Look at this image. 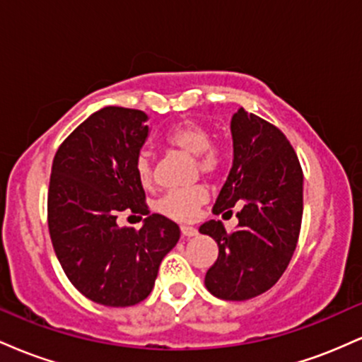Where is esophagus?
Masks as SVG:
<instances>
[{
	"label": "esophagus",
	"instance_id": "esophagus-1",
	"mask_svg": "<svg viewBox=\"0 0 362 362\" xmlns=\"http://www.w3.org/2000/svg\"><path fill=\"white\" fill-rule=\"evenodd\" d=\"M180 230H182V235L187 236V238H192V236L199 233L197 228H194V226H182Z\"/></svg>",
	"mask_w": 362,
	"mask_h": 362
}]
</instances>
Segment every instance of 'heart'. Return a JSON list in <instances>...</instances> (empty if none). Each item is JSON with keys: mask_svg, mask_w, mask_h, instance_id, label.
Masks as SVG:
<instances>
[{"mask_svg": "<svg viewBox=\"0 0 362 362\" xmlns=\"http://www.w3.org/2000/svg\"><path fill=\"white\" fill-rule=\"evenodd\" d=\"M209 129L197 122H184L170 129L167 143L178 151L189 156H195V165L199 172L206 177H214L221 172L224 165V153L221 148L211 144ZM136 175L143 187H151L155 182V167L153 158L148 151H141L136 156ZM209 199L206 187L195 185L192 189L175 190L168 192L158 204V209L167 218L175 221H190L195 218L201 206H204Z\"/></svg>", "mask_w": 362, "mask_h": 362, "instance_id": "1", "label": "heart"}]
</instances>
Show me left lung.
Instances as JSON below:
<instances>
[{
	"mask_svg": "<svg viewBox=\"0 0 362 362\" xmlns=\"http://www.w3.org/2000/svg\"><path fill=\"white\" fill-rule=\"evenodd\" d=\"M233 167L213 207L236 213L238 226L228 233L221 221L199 228L219 247L206 272L211 294L245 301L271 289L296 250L303 218V170L286 136L259 115L238 109L231 117Z\"/></svg>",
	"mask_w": 362,
	"mask_h": 362,
	"instance_id": "8db88e82",
	"label": "left lung"
}]
</instances>
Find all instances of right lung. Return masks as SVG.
Returning a JSON list of instances; mask_svg holds the SVG:
<instances>
[{
	"label": "right lung",
	"instance_id": "1",
	"mask_svg": "<svg viewBox=\"0 0 362 362\" xmlns=\"http://www.w3.org/2000/svg\"><path fill=\"white\" fill-rule=\"evenodd\" d=\"M143 110L103 107L68 136L52 161L47 223L62 271L83 296L105 306L146 300L180 228L149 214L136 156L149 134ZM122 210L148 215L141 230L119 228Z\"/></svg>",
	"mask_w": 362,
	"mask_h": 362
}]
</instances>
